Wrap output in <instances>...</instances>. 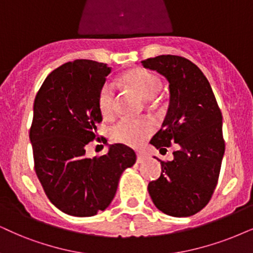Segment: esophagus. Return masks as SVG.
Returning a JSON list of instances; mask_svg holds the SVG:
<instances>
[{
	"label": "esophagus",
	"mask_w": 253,
	"mask_h": 253,
	"mask_svg": "<svg viewBox=\"0 0 253 253\" xmlns=\"http://www.w3.org/2000/svg\"><path fill=\"white\" fill-rule=\"evenodd\" d=\"M136 155H137V159H136L137 164H142V162L147 159V155L143 152H137Z\"/></svg>",
	"instance_id": "esophagus-1"
}]
</instances>
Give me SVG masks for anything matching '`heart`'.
Instances as JSON below:
<instances>
[{
  "label": "heart",
  "mask_w": 253,
  "mask_h": 253,
  "mask_svg": "<svg viewBox=\"0 0 253 253\" xmlns=\"http://www.w3.org/2000/svg\"><path fill=\"white\" fill-rule=\"evenodd\" d=\"M121 84L134 89L145 100H152L162 89V82L155 73L148 70L136 68L125 72L120 78ZM98 107L105 119H110L116 107V89L114 86L104 84L98 94ZM154 130V126L146 119H123L111 130L112 139L116 142L136 147L145 141Z\"/></svg>",
  "instance_id": "b5f03b06"
}]
</instances>
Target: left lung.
Instances as JSON below:
<instances>
[{
	"instance_id": "left-lung-1",
	"label": "left lung",
	"mask_w": 253,
	"mask_h": 253,
	"mask_svg": "<svg viewBox=\"0 0 253 253\" xmlns=\"http://www.w3.org/2000/svg\"><path fill=\"white\" fill-rule=\"evenodd\" d=\"M141 64L169 83L167 114L150 143L160 150L178 145L171 161H161V175L149 182L148 193L166 215H195L209 202L218 181L225 149L222 113L206 76L190 60L161 55Z\"/></svg>"
}]
</instances>
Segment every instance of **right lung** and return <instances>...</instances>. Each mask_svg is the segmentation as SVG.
Here are the masks:
<instances>
[{
  "label": "right lung",
  "mask_w": 253,
  "mask_h": 253,
  "mask_svg": "<svg viewBox=\"0 0 253 253\" xmlns=\"http://www.w3.org/2000/svg\"><path fill=\"white\" fill-rule=\"evenodd\" d=\"M111 73L107 64L77 59L46 77L35 98L30 128L35 171L50 202L60 211L89 217L104 211L116 196L120 176L136 161L123 143L107 154L86 156L101 123L98 94Z\"/></svg>",
  "instance_id": "1"
}]
</instances>
